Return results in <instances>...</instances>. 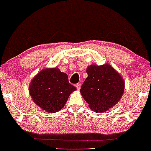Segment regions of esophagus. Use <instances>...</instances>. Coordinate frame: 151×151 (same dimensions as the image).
<instances>
[{
    "label": "esophagus",
    "mask_w": 151,
    "mask_h": 151,
    "mask_svg": "<svg viewBox=\"0 0 151 151\" xmlns=\"http://www.w3.org/2000/svg\"><path fill=\"white\" fill-rule=\"evenodd\" d=\"M76 87L78 90H80V88H81V84H80V83H77V84H76Z\"/></svg>",
    "instance_id": "34e87169"
}]
</instances>
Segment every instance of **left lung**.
<instances>
[{
  "mask_svg": "<svg viewBox=\"0 0 151 151\" xmlns=\"http://www.w3.org/2000/svg\"><path fill=\"white\" fill-rule=\"evenodd\" d=\"M88 77L80 93L96 112H106L115 106L124 93L125 83L120 74L109 64H92L86 69Z\"/></svg>",
  "mask_w": 151,
  "mask_h": 151,
  "instance_id": "left-lung-1",
  "label": "left lung"
}]
</instances>
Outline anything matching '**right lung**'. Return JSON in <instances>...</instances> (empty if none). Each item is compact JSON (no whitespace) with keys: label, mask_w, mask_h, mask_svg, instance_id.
<instances>
[{"label":"right lung","mask_w":151,"mask_h":151,"mask_svg":"<svg viewBox=\"0 0 151 151\" xmlns=\"http://www.w3.org/2000/svg\"><path fill=\"white\" fill-rule=\"evenodd\" d=\"M76 90L68 81V76L58 68H45L37 74L29 85V92L41 109L54 113L62 109L69 96Z\"/></svg>","instance_id":"add662e5"}]
</instances>
